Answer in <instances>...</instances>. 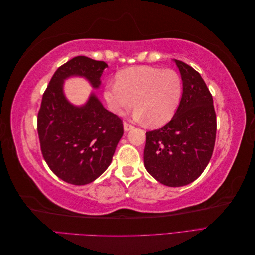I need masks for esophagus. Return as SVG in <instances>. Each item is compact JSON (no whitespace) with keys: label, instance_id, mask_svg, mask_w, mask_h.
<instances>
[{"label":"esophagus","instance_id":"obj_1","mask_svg":"<svg viewBox=\"0 0 255 255\" xmlns=\"http://www.w3.org/2000/svg\"><path fill=\"white\" fill-rule=\"evenodd\" d=\"M134 127L133 126H130V125H128V122H125L123 123V129H125V132H128V130H130L132 129Z\"/></svg>","mask_w":255,"mask_h":255}]
</instances>
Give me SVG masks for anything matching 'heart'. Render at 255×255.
I'll use <instances>...</instances> for the list:
<instances>
[{"label":"heart","instance_id":"obj_1","mask_svg":"<svg viewBox=\"0 0 255 255\" xmlns=\"http://www.w3.org/2000/svg\"><path fill=\"white\" fill-rule=\"evenodd\" d=\"M182 92V79L174 70L140 66L119 72L117 82L105 85L103 98L116 115L125 114L135 101V120H149L151 126H160L173 117Z\"/></svg>","mask_w":255,"mask_h":255}]
</instances>
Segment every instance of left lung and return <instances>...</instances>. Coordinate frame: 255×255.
Masks as SVG:
<instances>
[{
    "instance_id": "obj_1",
    "label": "left lung",
    "mask_w": 255,
    "mask_h": 255,
    "mask_svg": "<svg viewBox=\"0 0 255 255\" xmlns=\"http://www.w3.org/2000/svg\"><path fill=\"white\" fill-rule=\"evenodd\" d=\"M183 82L179 107L166 126L146 132L144 167L169 187L197 180L210 163L216 139L213 97L194 68L173 59Z\"/></svg>"
}]
</instances>
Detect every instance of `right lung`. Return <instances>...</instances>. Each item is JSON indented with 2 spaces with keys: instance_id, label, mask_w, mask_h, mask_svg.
<instances>
[{
  "instance_id": "1",
  "label": "right lung",
  "mask_w": 255,
  "mask_h": 255,
  "mask_svg": "<svg viewBox=\"0 0 255 255\" xmlns=\"http://www.w3.org/2000/svg\"><path fill=\"white\" fill-rule=\"evenodd\" d=\"M107 67L104 61L76 56L57 69L42 96L37 118L42 156L52 172L69 184L97 180L111 165L123 135L121 119L105 109L94 90L82 105L65 95V81L71 78L99 89Z\"/></svg>"
}]
</instances>
